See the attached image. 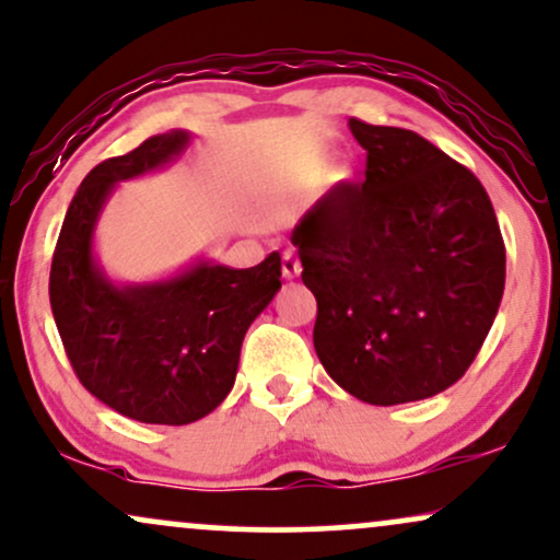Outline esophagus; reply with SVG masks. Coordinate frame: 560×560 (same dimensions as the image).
<instances>
[{
	"label": "esophagus",
	"mask_w": 560,
	"mask_h": 560,
	"mask_svg": "<svg viewBox=\"0 0 560 560\" xmlns=\"http://www.w3.org/2000/svg\"><path fill=\"white\" fill-rule=\"evenodd\" d=\"M282 275H285L288 280H293L301 275V262H298V257L293 252H285L282 254Z\"/></svg>",
	"instance_id": "obj_1"
}]
</instances>
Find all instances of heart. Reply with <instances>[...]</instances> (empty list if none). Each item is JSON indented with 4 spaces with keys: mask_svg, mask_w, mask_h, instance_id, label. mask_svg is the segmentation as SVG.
<instances>
[{
    "mask_svg": "<svg viewBox=\"0 0 560 560\" xmlns=\"http://www.w3.org/2000/svg\"><path fill=\"white\" fill-rule=\"evenodd\" d=\"M290 179L301 190L303 187H314L322 179V170H318V164H295L293 172H290Z\"/></svg>",
    "mask_w": 560,
    "mask_h": 560,
    "instance_id": "heart-1",
    "label": "heart"
}]
</instances>
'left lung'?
I'll return each mask as SVG.
<instances>
[{
  "instance_id": "obj_1",
  "label": "left lung",
  "mask_w": 560,
  "mask_h": 560,
  "mask_svg": "<svg viewBox=\"0 0 560 560\" xmlns=\"http://www.w3.org/2000/svg\"><path fill=\"white\" fill-rule=\"evenodd\" d=\"M365 183L342 185L298 223L314 347L365 404L438 396L481 350L504 295L506 254L476 174L419 133L350 118Z\"/></svg>"
}]
</instances>
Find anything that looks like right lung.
I'll list each match as a JSON object with an SVG mask.
<instances>
[{
  "label": "right lung",
  "instance_id": "1",
  "mask_svg": "<svg viewBox=\"0 0 560 560\" xmlns=\"http://www.w3.org/2000/svg\"><path fill=\"white\" fill-rule=\"evenodd\" d=\"M187 130L151 136L86 174L50 265V311L82 386L143 424H190L234 388L244 334L280 290V254L234 270L198 259L166 280L120 285L94 257V229L118 183L172 164Z\"/></svg>",
  "mask_w": 560,
  "mask_h": 560
}]
</instances>
